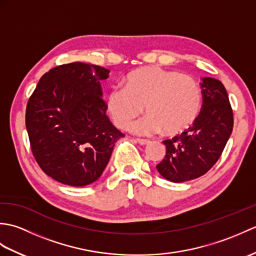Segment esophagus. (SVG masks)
<instances>
[{
    "instance_id": "obj_1",
    "label": "esophagus",
    "mask_w": 256,
    "mask_h": 256,
    "mask_svg": "<svg viewBox=\"0 0 256 256\" xmlns=\"http://www.w3.org/2000/svg\"><path fill=\"white\" fill-rule=\"evenodd\" d=\"M136 142H138L140 145H142V146L148 145V144L150 143V140H140V138H138V140H136Z\"/></svg>"
}]
</instances>
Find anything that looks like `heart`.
I'll return each mask as SVG.
<instances>
[{
    "label": "heart",
    "instance_id": "obj_1",
    "mask_svg": "<svg viewBox=\"0 0 256 256\" xmlns=\"http://www.w3.org/2000/svg\"><path fill=\"white\" fill-rule=\"evenodd\" d=\"M106 108L116 126L124 128L144 111L148 116L130 125L134 134L150 136L164 130L177 135L198 118L201 89L192 77L160 67L130 72L125 86H113L106 94Z\"/></svg>",
    "mask_w": 256,
    "mask_h": 256
}]
</instances>
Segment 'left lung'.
<instances>
[{
  "mask_svg": "<svg viewBox=\"0 0 256 256\" xmlns=\"http://www.w3.org/2000/svg\"><path fill=\"white\" fill-rule=\"evenodd\" d=\"M204 103L186 132L164 140L166 155L157 172L172 182L204 175L219 160L233 130V113L226 90L214 78L201 79Z\"/></svg>",
  "mask_w": 256,
  "mask_h": 256,
  "instance_id": "obj_1",
  "label": "left lung"
}]
</instances>
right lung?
Listing matches in <instances>:
<instances>
[{
    "label": "right lung",
    "instance_id": "obj_1",
    "mask_svg": "<svg viewBox=\"0 0 256 256\" xmlns=\"http://www.w3.org/2000/svg\"><path fill=\"white\" fill-rule=\"evenodd\" d=\"M108 70L84 62L50 69L26 108V128L38 165L55 180L81 187L106 170L124 136L106 116L101 80Z\"/></svg>",
    "mask_w": 256,
    "mask_h": 256
}]
</instances>
